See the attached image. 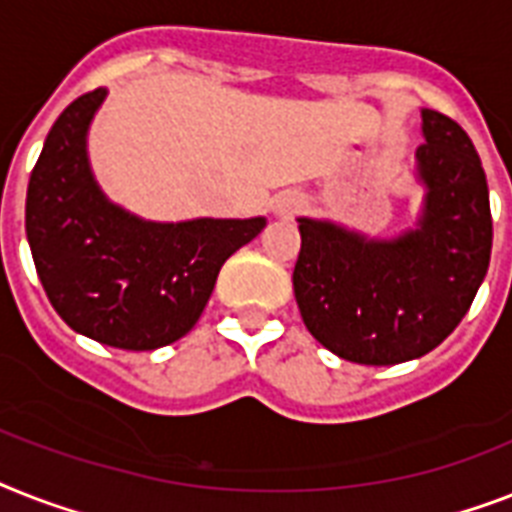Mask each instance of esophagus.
I'll return each instance as SVG.
<instances>
[{
    "instance_id": "34e87169",
    "label": "esophagus",
    "mask_w": 512,
    "mask_h": 512,
    "mask_svg": "<svg viewBox=\"0 0 512 512\" xmlns=\"http://www.w3.org/2000/svg\"><path fill=\"white\" fill-rule=\"evenodd\" d=\"M305 197L297 194V191H284V194H278L276 202H273V213L278 218H289V215L299 213V210H305Z\"/></svg>"
}]
</instances>
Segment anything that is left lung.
<instances>
[{
	"mask_svg": "<svg viewBox=\"0 0 512 512\" xmlns=\"http://www.w3.org/2000/svg\"><path fill=\"white\" fill-rule=\"evenodd\" d=\"M421 120L423 202L413 228L371 239L334 220L297 218L299 313L326 350L350 363L394 365L439 347L489 268L492 213L479 155L447 115L421 110Z\"/></svg>",
	"mask_w": 512,
	"mask_h": 512,
	"instance_id": "obj_1",
	"label": "left lung"
}]
</instances>
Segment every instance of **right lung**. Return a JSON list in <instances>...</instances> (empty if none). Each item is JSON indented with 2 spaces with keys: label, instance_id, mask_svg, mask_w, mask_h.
I'll return each mask as SVG.
<instances>
[{
  "label": "right lung",
  "instance_id": "obj_1",
  "mask_svg": "<svg viewBox=\"0 0 512 512\" xmlns=\"http://www.w3.org/2000/svg\"><path fill=\"white\" fill-rule=\"evenodd\" d=\"M105 97L89 91L54 120L28 181L26 236L41 286L73 331L118 350H157L189 334L223 263L268 220L157 223L115 205L86 149Z\"/></svg>",
  "mask_w": 512,
  "mask_h": 512
}]
</instances>
